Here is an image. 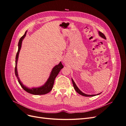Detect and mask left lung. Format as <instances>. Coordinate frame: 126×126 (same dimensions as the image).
<instances>
[{"instance_id":"obj_1","label":"left lung","mask_w":126,"mask_h":126,"mask_svg":"<svg viewBox=\"0 0 126 126\" xmlns=\"http://www.w3.org/2000/svg\"><path fill=\"white\" fill-rule=\"evenodd\" d=\"M98 33H99V36H100L101 38H104V39H106V38L105 36L104 35V33H102V32H99V31L98 32ZM71 80H72V84H73V86H74L75 90L76 91H77V93H78L79 94H80L82 95V96H85V97H93V96H96V95H98V94H101V93H99V94H85V93H82V91L78 88V87L77 86V85H76L75 82H74V80L72 79V78H71Z\"/></svg>"}]
</instances>
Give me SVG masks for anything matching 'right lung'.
<instances>
[{
    "instance_id": "add662e5",
    "label": "right lung",
    "mask_w": 126,
    "mask_h": 126,
    "mask_svg": "<svg viewBox=\"0 0 126 126\" xmlns=\"http://www.w3.org/2000/svg\"><path fill=\"white\" fill-rule=\"evenodd\" d=\"M27 32V30L25 32L23 36H22L20 38V39H19V43H18V52L17 53V55L16 56V61H15V63H16V64H15V75L16 76V77L18 79V81L19 83V84L20 85V86H21L22 88L24 89V90L26 91V92L32 94H35V95H41V94H46L50 92V91L51 90V89H52V87H53V86H54V83L55 81V79L57 77V76L59 74L60 70L62 69V68H63V66L62 64V62H60L58 64H57V65H56L54 68H53L50 72V76H49V77L47 79V81L46 82L44 83V85H43V86L39 87H32L31 88H28L27 87H26V86H25L24 85H23V83L21 82L19 78L18 77V71H17V62L18 60L19 54V52L21 47L22 42L26 36Z\"/></svg>"
}]
</instances>
